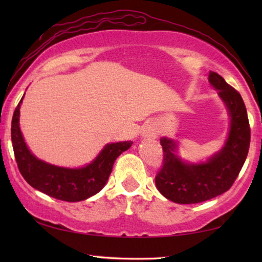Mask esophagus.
Instances as JSON below:
<instances>
[{
  "label": "esophagus",
  "mask_w": 262,
  "mask_h": 262,
  "mask_svg": "<svg viewBox=\"0 0 262 262\" xmlns=\"http://www.w3.org/2000/svg\"><path fill=\"white\" fill-rule=\"evenodd\" d=\"M143 134H145L147 136H155V134H156V133H155V129H154L151 126H147V127L144 128Z\"/></svg>",
  "instance_id": "esophagus-1"
}]
</instances>
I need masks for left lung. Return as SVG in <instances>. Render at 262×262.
Returning a JSON list of instances; mask_svg holds the SVG:
<instances>
[{
    "instance_id": "obj_1",
    "label": "left lung",
    "mask_w": 262,
    "mask_h": 262,
    "mask_svg": "<svg viewBox=\"0 0 262 262\" xmlns=\"http://www.w3.org/2000/svg\"><path fill=\"white\" fill-rule=\"evenodd\" d=\"M209 82L219 90L231 118L224 148L206 163L187 164L174 155V141L161 139L163 165L155 183L164 196L180 205L203 202L227 192L237 179L250 149L251 128L241 94L215 72L209 73Z\"/></svg>"
}]
</instances>
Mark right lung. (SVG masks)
Wrapping results in <instances>:
<instances>
[{"instance_id": "obj_1", "label": "right lung", "mask_w": 262, "mask_h": 262, "mask_svg": "<svg viewBox=\"0 0 262 262\" xmlns=\"http://www.w3.org/2000/svg\"><path fill=\"white\" fill-rule=\"evenodd\" d=\"M21 99L12 117L11 141L17 166L28 184L52 198L67 202L85 200L98 193L107 181L115 159L129 149L133 142L107 144L85 167L64 168L51 165L35 158L26 147L19 128Z\"/></svg>"}]
</instances>
